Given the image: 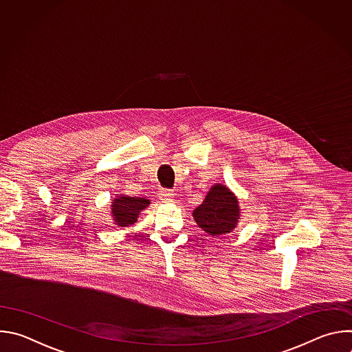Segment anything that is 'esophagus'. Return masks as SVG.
Here are the masks:
<instances>
[{"label": "esophagus", "mask_w": 352, "mask_h": 352, "mask_svg": "<svg viewBox=\"0 0 352 352\" xmlns=\"http://www.w3.org/2000/svg\"><path fill=\"white\" fill-rule=\"evenodd\" d=\"M160 195H162L163 199L171 200L173 196H174V192H173V190H168V189H162V190H160Z\"/></svg>", "instance_id": "obj_1"}]
</instances>
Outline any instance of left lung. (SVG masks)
I'll return each instance as SVG.
<instances>
[{"instance_id":"obj_1","label":"left lung","mask_w":352,"mask_h":352,"mask_svg":"<svg viewBox=\"0 0 352 352\" xmlns=\"http://www.w3.org/2000/svg\"><path fill=\"white\" fill-rule=\"evenodd\" d=\"M192 216L195 223L208 235L219 236L230 234L238 227L241 206L238 197L227 185L214 184Z\"/></svg>"}]
</instances>
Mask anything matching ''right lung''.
<instances>
[{
	"label": "right lung",
	"instance_id": "obj_1",
	"mask_svg": "<svg viewBox=\"0 0 352 352\" xmlns=\"http://www.w3.org/2000/svg\"><path fill=\"white\" fill-rule=\"evenodd\" d=\"M110 214L117 227H129L135 224L140 213L150 206V200L136 196H124L118 193L110 202Z\"/></svg>",
	"mask_w": 352,
	"mask_h": 352
}]
</instances>
